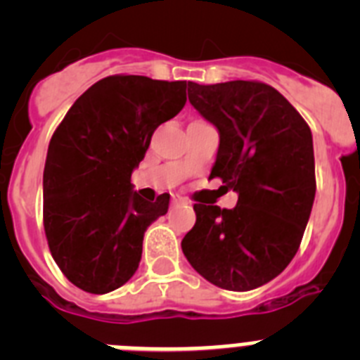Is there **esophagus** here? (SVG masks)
<instances>
[{
	"instance_id": "esophagus-1",
	"label": "esophagus",
	"mask_w": 360,
	"mask_h": 360,
	"mask_svg": "<svg viewBox=\"0 0 360 360\" xmlns=\"http://www.w3.org/2000/svg\"><path fill=\"white\" fill-rule=\"evenodd\" d=\"M171 203H173V205H180V203H187V200L182 198V196L173 195V198H171Z\"/></svg>"
}]
</instances>
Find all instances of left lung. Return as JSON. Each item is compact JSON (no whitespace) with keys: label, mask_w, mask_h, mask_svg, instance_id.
I'll return each mask as SVG.
<instances>
[{"label":"left lung","mask_w":360,"mask_h":360,"mask_svg":"<svg viewBox=\"0 0 360 360\" xmlns=\"http://www.w3.org/2000/svg\"><path fill=\"white\" fill-rule=\"evenodd\" d=\"M189 103L214 124L219 146L211 178L236 191L234 209L195 203L182 240L187 262L225 290L262 287L287 269L316 198L311 131L265 82H187Z\"/></svg>","instance_id":"obj_1"}]
</instances>
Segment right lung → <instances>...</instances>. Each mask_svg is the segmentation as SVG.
<instances>
[{
	"label": "right lung",
	"instance_id": "1",
	"mask_svg": "<svg viewBox=\"0 0 360 360\" xmlns=\"http://www.w3.org/2000/svg\"><path fill=\"white\" fill-rule=\"evenodd\" d=\"M186 81L110 75L73 103L53 131L43 173V224L50 252L81 290L108 294L129 281L149 225L169 195L146 202L131 173L155 129L186 104Z\"/></svg>",
	"mask_w": 360,
	"mask_h": 360
}]
</instances>
